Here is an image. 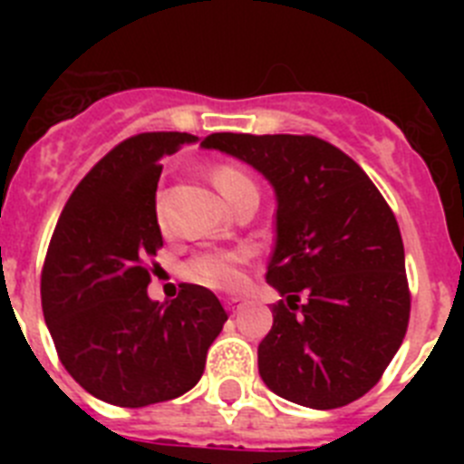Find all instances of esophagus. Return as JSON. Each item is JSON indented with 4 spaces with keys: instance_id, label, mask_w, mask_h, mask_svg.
Here are the masks:
<instances>
[{
    "instance_id": "esophagus-1",
    "label": "esophagus",
    "mask_w": 464,
    "mask_h": 464,
    "mask_svg": "<svg viewBox=\"0 0 464 464\" xmlns=\"http://www.w3.org/2000/svg\"><path fill=\"white\" fill-rule=\"evenodd\" d=\"M241 304H244V299H239V297L225 299V306H227V311H232V314H237V311L241 309Z\"/></svg>"
}]
</instances>
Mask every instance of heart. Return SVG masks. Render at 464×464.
I'll return each mask as SVG.
<instances>
[{"mask_svg": "<svg viewBox=\"0 0 464 464\" xmlns=\"http://www.w3.org/2000/svg\"><path fill=\"white\" fill-rule=\"evenodd\" d=\"M213 183L220 195L232 204L237 195L246 188H256L253 179L235 165H218L213 169ZM158 223L165 225L162 211L158 208ZM251 257V248H220V251H204L192 257L186 265V276L190 281L207 285L213 290H235L244 281V265Z\"/></svg>", "mask_w": 464, "mask_h": 464, "instance_id": "1", "label": "heart"}]
</instances>
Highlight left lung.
I'll return each mask as SVG.
<instances>
[{
  "label": "left lung",
  "instance_id": "left-lung-1",
  "mask_svg": "<svg viewBox=\"0 0 464 464\" xmlns=\"http://www.w3.org/2000/svg\"><path fill=\"white\" fill-rule=\"evenodd\" d=\"M202 146L244 160L276 192L267 283L283 299L257 346L262 381L302 407H346L379 383L407 334L395 213L358 162L311 134L218 132Z\"/></svg>",
  "mask_w": 464,
  "mask_h": 464
}]
</instances>
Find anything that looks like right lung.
<instances>
[{
	"instance_id": "right-lung-1",
	"label": "right lung",
	"mask_w": 464,
	"mask_h": 464,
	"mask_svg": "<svg viewBox=\"0 0 464 464\" xmlns=\"http://www.w3.org/2000/svg\"><path fill=\"white\" fill-rule=\"evenodd\" d=\"M188 132H143L121 141L64 204L41 272V306L73 381L116 407H149L202 379L207 351L227 314L204 285L181 283L153 302L149 260L162 248L155 190L162 158Z\"/></svg>"
}]
</instances>
